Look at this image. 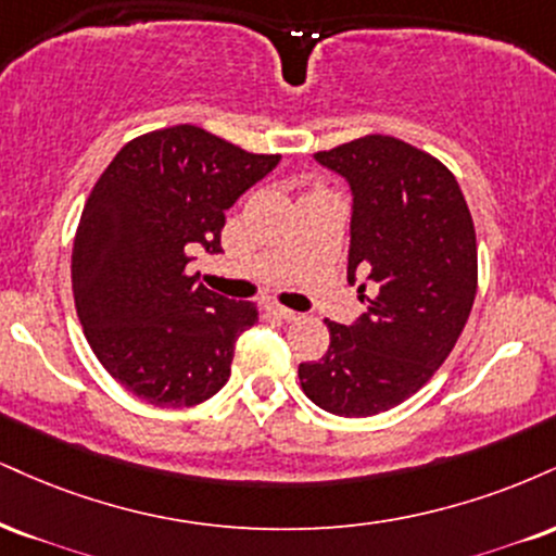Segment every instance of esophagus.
Here are the masks:
<instances>
[{"label":"esophagus","mask_w":556,"mask_h":556,"mask_svg":"<svg viewBox=\"0 0 556 556\" xmlns=\"http://www.w3.org/2000/svg\"><path fill=\"white\" fill-rule=\"evenodd\" d=\"M269 311L274 313V316H277V318H282V320H298V318H300V313L290 311V307H285V305H271Z\"/></svg>","instance_id":"esophagus-1"}]
</instances>
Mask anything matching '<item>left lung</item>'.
Masks as SVG:
<instances>
[{
	"label": "left lung",
	"instance_id": "8db88e82",
	"mask_svg": "<svg viewBox=\"0 0 556 556\" xmlns=\"http://www.w3.org/2000/svg\"><path fill=\"white\" fill-rule=\"evenodd\" d=\"M316 160L350 180L346 274L376 295L352 326L326 320L329 350L298 376L320 409L372 417L417 393L456 346L477 298V232L456 176L409 142L367 134Z\"/></svg>",
	"mask_w": 556,
	"mask_h": 556
}]
</instances>
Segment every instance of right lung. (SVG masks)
Segmentation results:
<instances>
[{
    "label": "right lung",
    "instance_id": "1",
    "mask_svg": "<svg viewBox=\"0 0 556 556\" xmlns=\"http://www.w3.org/2000/svg\"><path fill=\"white\" fill-rule=\"evenodd\" d=\"M277 163L178 124L126 142L92 186L72 245L77 318L100 365L147 404L197 406L230 378L258 307L186 266L197 245L223 251L225 212Z\"/></svg>",
    "mask_w": 556,
    "mask_h": 556
}]
</instances>
